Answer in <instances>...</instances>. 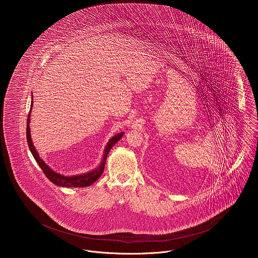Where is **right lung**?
Returning <instances> with one entry per match:
<instances>
[{
	"mask_svg": "<svg viewBox=\"0 0 258 258\" xmlns=\"http://www.w3.org/2000/svg\"><path fill=\"white\" fill-rule=\"evenodd\" d=\"M34 98L32 95V104H31V109L28 115V121H27V141L29 144V148L34 156V158L36 159L39 168L42 170V172L44 173V175L46 176V178L55 185H60V186H66V187H83V186H88L93 184L95 181H97L100 176L102 175L103 171H104V167H105V162H106V158L107 155L111 150V148L113 147L123 136V132L122 133H118L117 135H115L114 137H112L110 140L108 141L107 145L105 146L104 150V154H103V159L99 165L98 168H96L95 170L86 173V174H81V175H77V176H62L54 171H52L45 163L44 161H42L39 157V155L37 154V150L33 144L32 141V137H31V129H30V118H31V112H32V107L34 105Z\"/></svg>",
	"mask_w": 258,
	"mask_h": 258,
	"instance_id": "add662e5",
	"label": "right lung"
}]
</instances>
